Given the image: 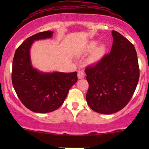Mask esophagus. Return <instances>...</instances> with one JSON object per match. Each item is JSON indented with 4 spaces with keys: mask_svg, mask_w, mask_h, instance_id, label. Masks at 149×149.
<instances>
[{
    "mask_svg": "<svg viewBox=\"0 0 149 149\" xmlns=\"http://www.w3.org/2000/svg\"><path fill=\"white\" fill-rule=\"evenodd\" d=\"M84 76H85L84 70H83V69H80V70H79V72H78V78H79V79H84Z\"/></svg>",
    "mask_w": 149,
    "mask_h": 149,
    "instance_id": "obj_1",
    "label": "esophagus"
}]
</instances>
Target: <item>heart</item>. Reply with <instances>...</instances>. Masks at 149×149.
I'll return each instance as SVG.
<instances>
[{
    "label": "heart",
    "mask_w": 149,
    "mask_h": 149,
    "mask_svg": "<svg viewBox=\"0 0 149 149\" xmlns=\"http://www.w3.org/2000/svg\"><path fill=\"white\" fill-rule=\"evenodd\" d=\"M97 44H98V42H97V41L91 42L87 45L86 49L87 52H91V51L94 50V49L97 48ZM104 52L105 49L104 47L100 46L99 47H97V49L93 52L92 55H91V61H92L93 63H96L97 62V61H100V60L102 58L104 54Z\"/></svg>",
    "instance_id": "obj_1"
}]
</instances>
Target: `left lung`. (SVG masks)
<instances>
[{
  "mask_svg": "<svg viewBox=\"0 0 149 149\" xmlns=\"http://www.w3.org/2000/svg\"><path fill=\"white\" fill-rule=\"evenodd\" d=\"M110 53L85 69L88 106L98 113L109 115L121 110L130 99L139 80L137 53L133 45L116 31H112Z\"/></svg>",
  "mask_w": 149,
  "mask_h": 149,
  "instance_id": "1",
  "label": "left lung"
}]
</instances>
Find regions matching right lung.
Masks as SVG:
<instances>
[{"label": "right lung", "mask_w": 149, "mask_h": 149, "mask_svg": "<svg viewBox=\"0 0 149 149\" xmlns=\"http://www.w3.org/2000/svg\"><path fill=\"white\" fill-rule=\"evenodd\" d=\"M53 31L37 33L16 50L12 65V84L22 104L31 111L47 113L59 108L69 89L78 80L77 72L44 73L31 65L30 48L36 40L51 38Z\"/></svg>", "instance_id": "add662e5"}]
</instances>
